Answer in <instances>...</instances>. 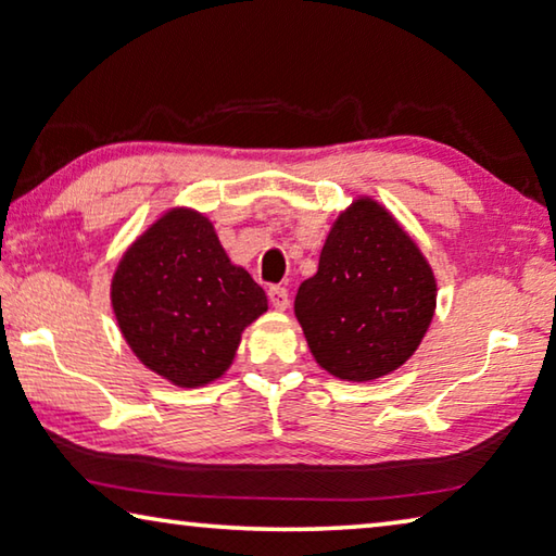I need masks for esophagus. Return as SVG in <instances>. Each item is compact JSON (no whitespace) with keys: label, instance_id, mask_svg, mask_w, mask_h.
Wrapping results in <instances>:
<instances>
[{"label":"esophagus","instance_id":"1","mask_svg":"<svg viewBox=\"0 0 556 556\" xmlns=\"http://www.w3.org/2000/svg\"><path fill=\"white\" fill-rule=\"evenodd\" d=\"M267 296H269V304L275 306L277 312H285V308L289 306V291L285 287H269Z\"/></svg>","mask_w":556,"mask_h":556}]
</instances>
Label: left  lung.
<instances>
[{
  "instance_id": "8db88e82",
  "label": "left lung",
  "mask_w": 556,
  "mask_h": 556,
  "mask_svg": "<svg viewBox=\"0 0 556 556\" xmlns=\"http://www.w3.org/2000/svg\"><path fill=\"white\" fill-rule=\"evenodd\" d=\"M434 308V269L370 195H357L333 220L318 271L294 299L314 361L348 382L378 380L407 363Z\"/></svg>"
}]
</instances>
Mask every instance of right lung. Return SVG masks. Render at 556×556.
Listing matches in <instances>:
<instances>
[{"label": "right lung", "mask_w": 556, "mask_h": 556, "mask_svg": "<svg viewBox=\"0 0 556 556\" xmlns=\"http://www.w3.org/2000/svg\"><path fill=\"white\" fill-rule=\"evenodd\" d=\"M112 312L139 363L176 388L223 378L267 294L232 265L213 223L168 208L129 244L110 285Z\"/></svg>", "instance_id": "right-lung-1"}]
</instances>
